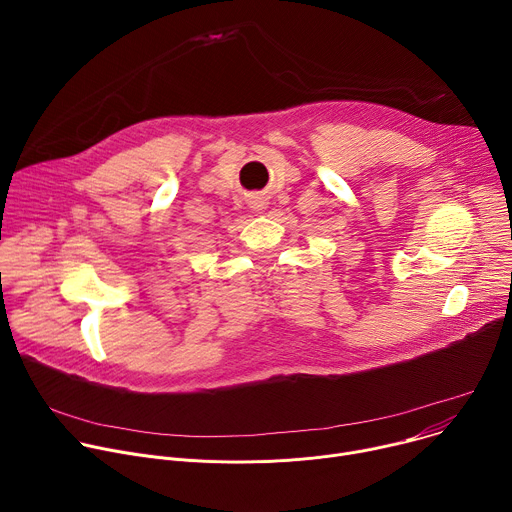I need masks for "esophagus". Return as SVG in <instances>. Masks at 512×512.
Instances as JSON below:
<instances>
[{
    "instance_id": "1",
    "label": "esophagus",
    "mask_w": 512,
    "mask_h": 512,
    "mask_svg": "<svg viewBox=\"0 0 512 512\" xmlns=\"http://www.w3.org/2000/svg\"><path fill=\"white\" fill-rule=\"evenodd\" d=\"M251 204H253L251 208H253V210H257V212H261V210L265 208V202H263V200H253Z\"/></svg>"
}]
</instances>
